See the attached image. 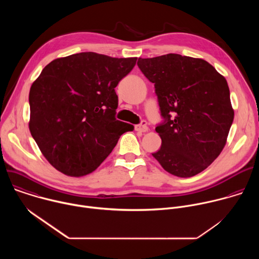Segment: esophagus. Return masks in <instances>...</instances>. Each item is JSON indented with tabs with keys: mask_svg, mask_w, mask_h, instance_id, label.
Masks as SVG:
<instances>
[{
	"mask_svg": "<svg viewBox=\"0 0 259 259\" xmlns=\"http://www.w3.org/2000/svg\"><path fill=\"white\" fill-rule=\"evenodd\" d=\"M136 129L141 132H146L147 130H149V127H147V123L145 121H142L139 125L136 126Z\"/></svg>",
	"mask_w": 259,
	"mask_h": 259,
	"instance_id": "obj_1",
	"label": "esophagus"
}]
</instances>
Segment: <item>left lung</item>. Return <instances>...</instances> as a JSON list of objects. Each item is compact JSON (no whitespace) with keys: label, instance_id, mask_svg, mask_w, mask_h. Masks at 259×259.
<instances>
[{"label":"left lung","instance_id":"left-lung-1","mask_svg":"<svg viewBox=\"0 0 259 259\" xmlns=\"http://www.w3.org/2000/svg\"><path fill=\"white\" fill-rule=\"evenodd\" d=\"M137 65L154 83L163 118L153 157L175 176L197 175L223 151L234 121L227 80L206 60L180 54L138 58Z\"/></svg>","mask_w":259,"mask_h":259}]
</instances>
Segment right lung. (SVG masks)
Returning a JSON list of instances; mask_svg holds the SVG:
<instances>
[{
    "label": "right lung",
    "instance_id": "obj_1",
    "mask_svg": "<svg viewBox=\"0 0 259 259\" xmlns=\"http://www.w3.org/2000/svg\"><path fill=\"white\" fill-rule=\"evenodd\" d=\"M136 57L82 52L44 67L29 91L31 136L48 162L69 176L94 171L134 126L116 119L115 88Z\"/></svg>",
    "mask_w": 259,
    "mask_h": 259
}]
</instances>
